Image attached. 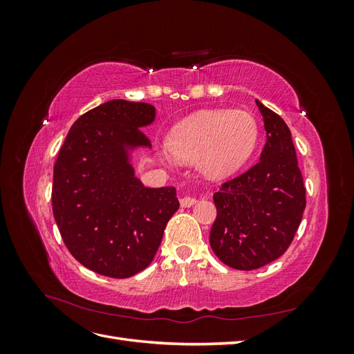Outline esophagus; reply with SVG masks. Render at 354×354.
I'll list each match as a JSON object with an SVG mask.
<instances>
[{
  "label": "esophagus",
  "mask_w": 354,
  "mask_h": 354,
  "mask_svg": "<svg viewBox=\"0 0 354 354\" xmlns=\"http://www.w3.org/2000/svg\"><path fill=\"white\" fill-rule=\"evenodd\" d=\"M196 202H198V199L194 198V196H183V198L180 199V205L183 207V208H189L192 205H195Z\"/></svg>",
  "instance_id": "esophagus-1"
}]
</instances>
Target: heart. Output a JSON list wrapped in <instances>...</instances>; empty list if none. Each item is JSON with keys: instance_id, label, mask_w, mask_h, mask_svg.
Wrapping results in <instances>:
<instances>
[{"instance_id": "obj_1", "label": "heart", "mask_w": 354, "mask_h": 354, "mask_svg": "<svg viewBox=\"0 0 354 354\" xmlns=\"http://www.w3.org/2000/svg\"><path fill=\"white\" fill-rule=\"evenodd\" d=\"M257 140L259 125L250 112L207 111L177 125L168 149L180 160H196L207 177L226 178L251 158Z\"/></svg>"}]
</instances>
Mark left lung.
<instances>
[{"label":"left lung","mask_w":354,"mask_h":354,"mask_svg":"<svg viewBox=\"0 0 354 354\" xmlns=\"http://www.w3.org/2000/svg\"><path fill=\"white\" fill-rule=\"evenodd\" d=\"M263 115L266 145L260 160L214 194L217 218L209 245L232 269L254 270L288 250L301 223L306 187L291 131L282 118L255 100Z\"/></svg>","instance_id":"obj_1"}]
</instances>
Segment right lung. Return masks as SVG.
Wrapping results in <instances>:
<instances>
[{
	"label": "right lung",
	"mask_w": 354,
	"mask_h": 354,
	"mask_svg": "<svg viewBox=\"0 0 354 354\" xmlns=\"http://www.w3.org/2000/svg\"><path fill=\"white\" fill-rule=\"evenodd\" d=\"M152 104L109 100L81 115L63 143L53 174V216L69 252L84 267L125 279L152 263L180 203L174 187H145L131 153L151 149L140 128Z\"/></svg>",
	"instance_id": "right-lung-1"
}]
</instances>
